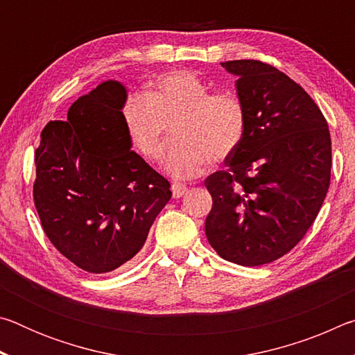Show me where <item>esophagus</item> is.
Returning a JSON list of instances; mask_svg holds the SVG:
<instances>
[{
    "label": "esophagus",
    "mask_w": 355,
    "mask_h": 355,
    "mask_svg": "<svg viewBox=\"0 0 355 355\" xmlns=\"http://www.w3.org/2000/svg\"><path fill=\"white\" fill-rule=\"evenodd\" d=\"M186 192H188V186H186V184H182V183H173L172 184L173 199H180V197H183Z\"/></svg>",
    "instance_id": "obj_1"
}]
</instances>
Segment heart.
Returning a JSON list of instances; mask_svg holds the SVG:
<instances>
[{"label":"heart","instance_id":"b5f03b06","mask_svg":"<svg viewBox=\"0 0 355 355\" xmlns=\"http://www.w3.org/2000/svg\"><path fill=\"white\" fill-rule=\"evenodd\" d=\"M125 128L133 147L147 161L163 155L172 125L175 141L164 155V169L177 178H194L209 161H224L241 146L248 112L236 94L211 92L188 70L159 75L146 95L123 106Z\"/></svg>","mask_w":355,"mask_h":355}]
</instances>
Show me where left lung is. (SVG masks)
Instances as JSON below:
<instances>
[{
	"mask_svg": "<svg viewBox=\"0 0 355 355\" xmlns=\"http://www.w3.org/2000/svg\"><path fill=\"white\" fill-rule=\"evenodd\" d=\"M238 76L248 112L241 146L207 177L208 243L227 261L261 266L288 254L320 213L330 184L327 120L310 95L271 64L222 62Z\"/></svg>",
	"mask_w": 355,
	"mask_h": 355,
	"instance_id": "left-lung-1",
	"label": "left lung"
}]
</instances>
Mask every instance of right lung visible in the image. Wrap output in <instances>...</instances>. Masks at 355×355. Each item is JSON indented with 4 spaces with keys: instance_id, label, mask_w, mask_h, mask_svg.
Instances as JSON below:
<instances>
[{
    "instance_id": "obj_1",
    "label": "right lung",
    "mask_w": 355,
    "mask_h": 355,
    "mask_svg": "<svg viewBox=\"0 0 355 355\" xmlns=\"http://www.w3.org/2000/svg\"><path fill=\"white\" fill-rule=\"evenodd\" d=\"M127 91L101 83L48 122L35 148L34 205L51 244L92 274L111 272L146 243L171 200V183L135 150L122 107Z\"/></svg>"
}]
</instances>
